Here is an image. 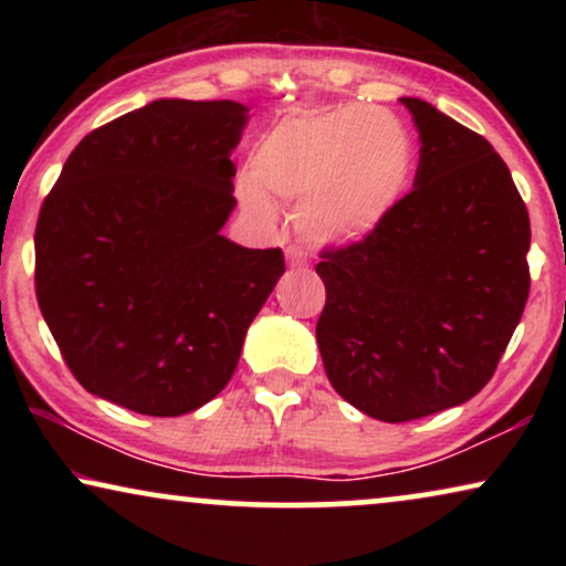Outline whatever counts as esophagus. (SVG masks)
Returning a JSON list of instances; mask_svg holds the SVG:
<instances>
[{"label": "esophagus", "mask_w": 566, "mask_h": 566, "mask_svg": "<svg viewBox=\"0 0 566 566\" xmlns=\"http://www.w3.org/2000/svg\"><path fill=\"white\" fill-rule=\"evenodd\" d=\"M285 260H289V265H293V268H304L306 265V254L296 244L285 247Z\"/></svg>", "instance_id": "34e87169"}]
</instances>
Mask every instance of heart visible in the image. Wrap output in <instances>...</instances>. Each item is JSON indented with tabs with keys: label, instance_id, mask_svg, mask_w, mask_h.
I'll return each instance as SVG.
<instances>
[{
	"label": "heart",
	"instance_id": "b5f03b06",
	"mask_svg": "<svg viewBox=\"0 0 566 566\" xmlns=\"http://www.w3.org/2000/svg\"><path fill=\"white\" fill-rule=\"evenodd\" d=\"M415 138L374 105L293 113L262 136L252 175L239 177L250 211L273 213L270 196L298 203V234L314 244L363 242L389 219L412 182Z\"/></svg>",
	"mask_w": 566,
	"mask_h": 566
}]
</instances>
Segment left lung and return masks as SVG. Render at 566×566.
I'll return each instance as SVG.
<instances>
[{
    "label": "left lung",
    "mask_w": 566,
    "mask_h": 566,
    "mask_svg": "<svg viewBox=\"0 0 566 566\" xmlns=\"http://www.w3.org/2000/svg\"><path fill=\"white\" fill-rule=\"evenodd\" d=\"M415 188L363 242L324 250L316 343L329 384L384 422L463 405L490 381L531 291V221L484 136L401 97Z\"/></svg>",
    "instance_id": "left-lung-1"
}]
</instances>
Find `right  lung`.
I'll list each match as a JSON object with an SVG mask.
<instances>
[{"label": "right lung", "instance_id": "1", "mask_svg": "<svg viewBox=\"0 0 566 566\" xmlns=\"http://www.w3.org/2000/svg\"><path fill=\"white\" fill-rule=\"evenodd\" d=\"M250 107L154 99L76 144L35 227V296L76 381L138 415L211 401L285 273L221 234Z\"/></svg>", "mask_w": 566, "mask_h": 566}]
</instances>
